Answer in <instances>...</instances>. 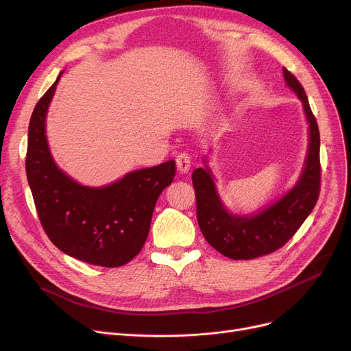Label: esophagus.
I'll use <instances>...</instances> for the list:
<instances>
[{
	"label": "esophagus",
	"instance_id": "34e87169",
	"mask_svg": "<svg viewBox=\"0 0 351 351\" xmlns=\"http://www.w3.org/2000/svg\"><path fill=\"white\" fill-rule=\"evenodd\" d=\"M191 165H192V159H191V155L188 152L178 154L176 166H178V171L180 173H186L191 169Z\"/></svg>",
	"mask_w": 351,
	"mask_h": 351
}]
</instances>
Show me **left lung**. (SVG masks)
<instances>
[{"label": "left lung", "mask_w": 351, "mask_h": 351, "mask_svg": "<svg viewBox=\"0 0 351 351\" xmlns=\"http://www.w3.org/2000/svg\"><path fill=\"white\" fill-rule=\"evenodd\" d=\"M283 75L302 99L310 129L306 165L296 186L259 213L237 216L220 202L209 168H197L192 173L199 228L208 243L229 259H256L283 247L317 204L322 182L319 126L299 80L286 68Z\"/></svg>", "instance_id": "1"}]
</instances>
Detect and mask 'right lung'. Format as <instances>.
Listing matches in <instances>:
<instances>
[{
    "mask_svg": "<svg viewBox=\"0 0 351 351\" xmlns=\"http://www.w3.org/2000/svg\"><path fill=\"white\" fill-rule=\"evenodd\" d=\"M61 73L29 119L28 185L40 222L55 246L89 265L119 267L142 250L156 200L172 183L176 165L168 160L139 169L104 188L72 180L55 165L45 136V115Z\"/></svg>",
    "mask_w": 351,
    "mask_h": 351,
    "instance_id": "add662e5",
    "label": "right lung"
}]
</instances>
